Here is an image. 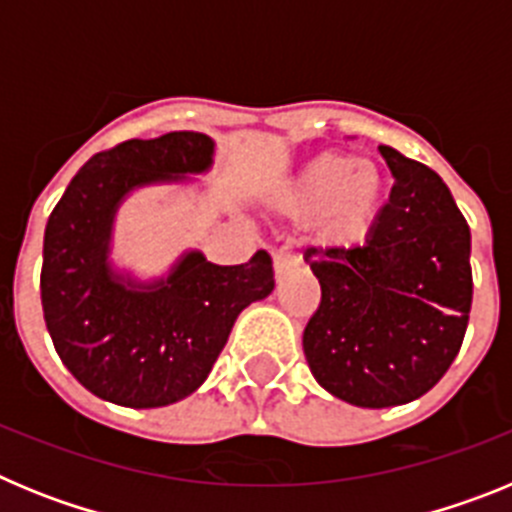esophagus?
<instances>
[{"label":"esophagus","mask_w":512,"mask_h":512,"mask_svg":"<svg viewBox=\"0 0 512 512\" xmlns=\"http://www.w3.org/2000/svg\"><path fill=\"white\" fill-rule=\"evenodd\" d=\"M297 264H300V259H297L289 248H279V251L274 253V274H277V277L287 274L289 269H295Z\"/></svg>","instance_id":"34e87169"}]
</instances>
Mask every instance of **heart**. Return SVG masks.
Returning a JSON list of instances; mask_svg holds the SVG:
<instances>
[{
    "label": "heart",
    "mask_w": 512,
    "mask_h": 512,
    "mask_svg": "<svg viewBox=\"0 0 512 512\" xmlns=\"http://www.w3.org/2000/svg\"><path fill=\"white\" fill-rule=\"evenodd\" d=\"M384 200L387 179L374 161L325 151L292 176L277 207L297 223H312L318 246L346 251L372 233Z\"/></svg>",
    "instance_id": "obj_1"
}]
</instances>
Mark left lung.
<instances>
[{
    "label": "left lung",
    "mask_w": 512,
    "mask_h": 512,
    "mask_svg": "<svg viewBox=\"0 0 512 512\" xmlns=\"http://www.w3.org/2000/svg\"><path fill=\"white\" fill-rule=\"evenodd\" d=\"M390 202L364 246H310L320 305L302 348L320 387L356 408L418 400L449 372L472 310V235L441 176L379 146Z\"/></svg>",
    "instance_id": "8db88e82"
}]
</instances>
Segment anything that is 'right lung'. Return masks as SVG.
<instances>
[{
  "label": "right lung",
  "mask_w": 512,
  "mask_h": 512,
  "mask_svg": "<svg viewBox=\"0 0 512 512\" xmlns=\"http://www.w3.org/2000/svg\"><path fill=\"white\" fill-rule=\"evenodd\" d=\"M212 151L205 133L176 130L94 153L45 225L40 300L53 346L92 395L122 408H164L192 395L243 307L274 289L266 251L238 266L189 251L153 284L120 277L107 261L125 194L202 174Z\"/></svg>",
  "instance_id": "obj_1"
}]
</instances>
